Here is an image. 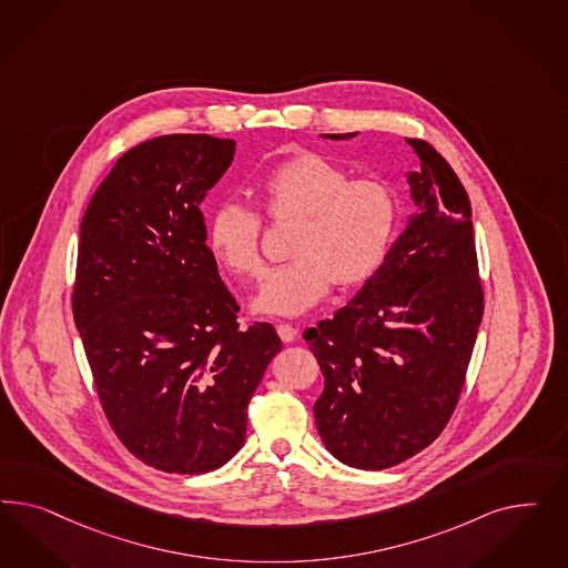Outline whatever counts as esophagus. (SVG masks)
Returning <instances> with one entry per match:
<instances>
[{
    "label": "esophagus",
    "mask_w": 568,
    "mask_h": 568,
    "mask_svg": "<svg viewBox=\"0 0 568 568\" xmlns=\"http://www.w3.org/2000/svg\"><path fill=\"white\" fill-rule=\"evenodd\" d=\"M276 333H278V337H281L285 344H292L293 339L297 337L300 328L293 327L290 323H278V325H276Z\"/></svg>",
    "instance_id": "1"
}]
</instances>
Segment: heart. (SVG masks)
<instances>
[{"label":"heart","mask_w":568,"mask_h":568,"mask_svg":"<svg viewBox=\"0 0 568 568\" xmlns=\"http://www.w3.org/2000/svg\"><path fill=\"white\" fill-rule=\"evenodd\" d=\"M268 221L293 223L287 256L254 300L273 316H300L327 295L333 281L356 287L377 273L397 226L394 187L349 172L321 154L293 155L256 185ZM262 219L240 202H224L207 223L210 250L224 268L245 278L264 273Z\"/></svg>","instance_id":"b5f03b06"}]
</instances>
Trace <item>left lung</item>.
I'll return each instance as SVG.
<instances>
[{
    "instance_id": "1",
    "label": "left lung",
    "mask_w": 568,
    "mask_h": 568,
    "mask_svg": "<svg viewBox=\"0 0 568 568\" xmlns=\"http://www.w3.org/2000/svg\"><path fill=\"white\" fill-rule=\"evenodd\" d=\"M406 141L420 160L408 172L418 212L361 292L304 333L325 377L318 435L337 460L364 470L399 465L446 429L483 318L465 187L430 143Z\"/></svg>"
}]
</instances>
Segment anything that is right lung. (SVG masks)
<instances>
[{
    "instance_id": "1",
    "label": "right lung",
    "mask_w": 568,
    "mask_h": 568,
    "mask_svg": "<svg viewBox=\"0 0 568 568\" xmlns=\"http://www.w3.org/2000/svg\"><path fill=\"white\" fill-rule=\"evenodd\" d=\"M233 155V139L143 141L81 221L72 314L95 389L122 446L164 473H210L240 452L281 352L273 325L240 327L206 243L200 206Z\"/></svg>"
}]
</instances>
